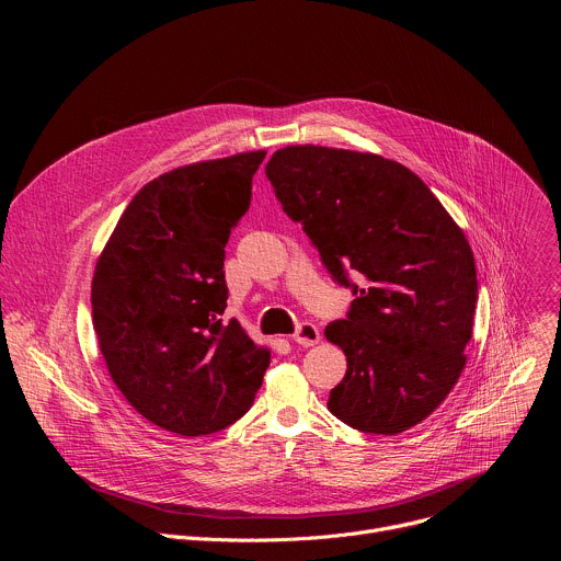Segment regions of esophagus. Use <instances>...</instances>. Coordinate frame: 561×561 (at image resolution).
I'll list each match as a JSON object with an SVG mask.
<instances>
[{
	"label": "esophagus",
	"instance_id": "34e87169",
	"mask_svg": "<svg viewBox=\"0 0 561 561\" xmlns=\"http://www.w3.org/2000/svg\"><path fill=\"white\" fill-rule=\"evenodd\" d=\"M293 340L299 344V346H314L317 342H319V329L314 327V324H310V322H301L299 327H297V331L293 333Z\"/></svg>",
	"mask_w": 561,
	"mask_h": 561
}]
</instances>
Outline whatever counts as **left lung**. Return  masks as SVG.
<instances>
[{"label":"left lung","mask_w":561,"mask_h":561,"mask_svg":"<svg viewBox=\"0 0 561 561\" xmlns=\"http://www.w3.org/2000/svg\"><path fill=\"white\" fill-rule=\"evenodd\" d=\"M266 178L331 277L355 295L346 319L324 331L348 362L329 411L362 433L409 431L466 364L477 271L461 228L413 171L373 152L286 146Z\"/></svg>","instance_id":"left-lung-1"}]
</instances>
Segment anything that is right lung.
<instances>
[{
    "label": "right lung",
    "instance_id": "add662e5",
    "mask_svg": "<svg viewBox=\"0 0 561 561\" xmlns=\"http://www.w3.org/2000/svg\"><path fill=\"white\" fill-rule=\"evenodd\" d=\"M264 157L239 152L148 182L95 266L93 327L113 381L150 424L184 437L242 417L271 364L237 319L221 322L224 247Z\"/></svg>",
    "mask_w": 561,
    "mask_h": 561
}]
</instances>
